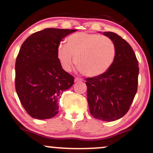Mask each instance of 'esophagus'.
<instances>
[{"instance_id": "esophagus-1", "label": "esophagus", "mask_w": 153, "mask_h": 153, "mask_svg": "<svg viewBox=\"0 0 153 153\" xmlns=\"http://www.w3.org/2000/svg\"><path fill=\"white\" fill-rule=\"evenodd\" d=\"M82 79L80 78H75V82H81L82 81Z\"/></svg>"}]
</instances>
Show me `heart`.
Masks as SVG:
<instances>
[{
  "label": "heart",
  "instance_id": "heart-1",
  "mask_svg": "<svg viewBox=\"0 0 153 153\" xmlns=\"http://www.w3.org/2000/svg\"><path fill=\"white\" fill-rule=\"evenodd\" d=\"M115 53L114 44L109 38L85 32L71 34L67 45L60 44L57 50L65 71H69L76 62L82 73L90 77L104 73L113 63Z\"/></svg>",
  "mask_w": 153,
  "mask_h": 153
}]
</instances>
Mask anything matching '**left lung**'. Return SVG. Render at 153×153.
I'll return each instance as SVG.
<instances>
[{"label":"left lung","mask_w":153,"mask_h":153,"mask_svg":"<svg viewBox=\"0 0 153 153\" xmlns=\"http://www.w3.org/2000/svg\"><path fill=\"white\" fill-rule=\"evenodd\" d=\"M103 34L114 44L115 57L104 73L85 79L87 99L92 117L113 122L124 117L130 108L137 91L139 65L127 41L114 32Z\"/></svg>","instance_id":"1"}]
</instances>
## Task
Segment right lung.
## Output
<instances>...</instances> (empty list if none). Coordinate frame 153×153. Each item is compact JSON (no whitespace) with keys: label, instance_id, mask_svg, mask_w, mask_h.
<instances>
[{"label":"right lung","instance_id":"obj_1","mask_svg":"<svg viewBox=\"0 0 153 153\" xmlns=\"http://www.w3.org/2000/svg\"><path fill=\"white\" fill-rule=\"evenodd\" d=\"M76 31L48 28L31 34L21 47L15 65L16 91L33 118L54 117L63 91L74 84L73 76L62 69L57 50L63 39Z\"/></svg>","mask_w":153,"mask_h":153}]
</instances>
